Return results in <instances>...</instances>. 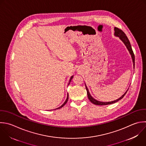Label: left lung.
<instances>
[{
	"label": "left lung",
	"mask_w": 146,
	"mask_h": 146,
	"mask_svg": "<svg viewBox=\"0 0 146 146\" xmlns=\"http://www.w3.org/2000/svg\"><path fill=\"white\" fill-rule=\"evenodd\" d=\"M114 30H115V35L116 36H118L119 37V38L123 41V42L124 43V44L125 45V46L127 47L128 50L129 51L130 54L131 55V57H132V61H133V68H135V55H134V54H133V52L132 51V47H131V44H130V42L127 38V36H126L125 34L120 29H119V28H117V27H115L114 29ZM86 90H87V95H88V99L90 100V102L91 103H92L93 104H96V105H99V106H103V105H108V104H113V103H115L116 102H117V101H119V100L121 99L124 96V95H125V94L127 93V91L120 97L117 100H113L112 102H99V101H98L96 100H95V99H94L90 95L89 91H88V90L87 88V87H86Z\"/></svg>",
	"instance_id": "1"
}]
</instances>
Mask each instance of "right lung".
I'll use <instances>...</instances> for the list:
<instances>
[{"mask_svg":"<svg viewBox=\"0 0 146 146\" xmlns=\"http://www.w3.org/2000/svg\"><path fill=\"white\" fill-rule=\"evenodd\" d=\"M72 78H73V76H72L71 77V78H70V81H69V83H68V84L70 83V82H71V80H72ZM68 94L67 95V99H66V100L65 101V102L60 106V107H58V108H56V109H59V108H62V107H63L66 104V103L67 102V101H68Z\"/></svg>","mask_w":146,"mask_h":146,"instance_id":"right-lung-1","label":"right lung"}]
</instances>
